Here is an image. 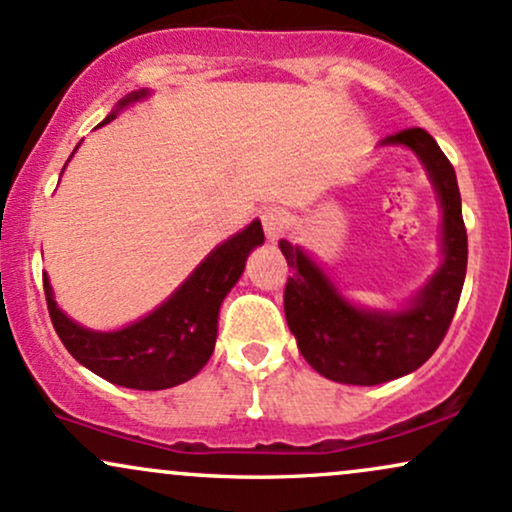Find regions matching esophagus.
Listing matches in <instances>:
<instances>
[{
    "label": "esophagus",
    "mask_w": 512,
    "mask_h": 512,
    "mask_svg": "<svg viewBox=\"0 0 512 512\" xmlns=\"http://www.w3.org/2000/svg\"><path fill=\"white\" fill-rule=\"evenodd\" d=\"M261 225H263V232H266V237L270 242H278L282 237V232L287 230V225H290V215H287V210L282 208H263L261 210Z\"/></svg>",
    "instance_id": "obj_1"
}]
</instances>
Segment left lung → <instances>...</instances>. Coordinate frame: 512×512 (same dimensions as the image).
Listing matches in <instances>:
<instances>
[{
  "instance_id": "left-lung-1",
  "label": "left lung",
  "mask_w": 512,
  "mask_h": 512,
  "mask_svg": "<svg viewBox=\"0 0 512 512\" xmlns=\"http://www.w3.org/2000/svg\"><path fill=\"white\" fill-rule=\"evenodd\" d=\"M381 146H407L429 172L443 208V263L400 311L359 309L299 246L280 239L294 273L285 285V318L302 357L321 376L350 386H378L412 374L438 350L458 309L467 273V230L455 170L424 129L398 131Z\"/></svg>"
}]
</instances>
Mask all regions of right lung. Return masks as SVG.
Masks as SVG:
<instances>
[{"instance_id": "obj_1", "label": "right lung", "mask_w": 512, "mask_h": 512, "mask_svg": "<svg viewBox=\"0 0 512 512\" xmlns=\"http://www.w3.org/2000/svg\"><path fill=\"white\" fill-rule=\"evenodd\" d=\"M146 95V88L129 93L102 124L112 122L119 110ZM258 244H263V230L261 222L254 220L242 232L215 246L167 302L141 321L112 333L88 330L62 314L54 302L50 280L42 273L52 326L78 364L114 386L134 390L179 386L194 378L213 354L222 299L244 273L246 256Z\"/></svg>"}]
</instances>
